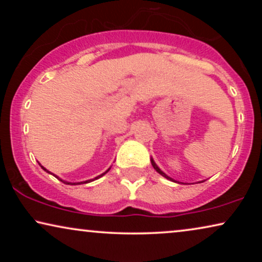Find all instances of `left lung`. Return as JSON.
Listing matches in <instances>:
<instances>
[{
  "label": "left lung",
  "mask_w": 262,
  "mask_h": 262,
  "mask_svg": "<svg viewBox=\"0 0 262 262\" xmlns=\"http://www.w3.org/2000/svg\"><path fill=\"white\" fill-rule=\"evenodd\" d=\"M151 164H152V167H154V168H155V170L157 171V173H159V174H161V175H162V177H164V178H166V179H169V180H173V179H171V178H169V177H167V175H166V174H164V173H163V171H162V170H161V169H160V168L156 166V163H155V162H154V160H152V159H151ZM173 181H174V180H173Z\"/></svg>",
  "instance_id": "1"
}]
</instances>
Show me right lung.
Returning a JSON list of instances; mask_svg holds the SVG:
<instances>
[{"label":"right lung","instance_id":"add662e5","mask_svg":"<svg viewBox=\"0 0 262 262\" xmlns=\"http://www.w3.org/2000/svg\"><path fill=\"white\" fill-rule=\"evenodd\" d=\"M41 168H42V169H44V170H46V169H45V168H44V167H42V166H41ZM108 170H110V169H108ZM108 170H106V171H105V173H102L101 175H99V177H96L95 179H99V178H101V177H102V175H105V174H106V173H107V171H108ZM46 171H48V173H50V171H49V170H46ZM55 177H56V175H55ZM56 178H57V179H58V177H56ZM95 179H92V180H88V181H83V182H74V184H71V182H67V181H63V180H60V179H59V180H60V181H63V182H64V184H67V185H80V184H87V182H91V181H93V180H95Z\"/></svg>","mask_w":262,"mask_h":262}]
</instances>
